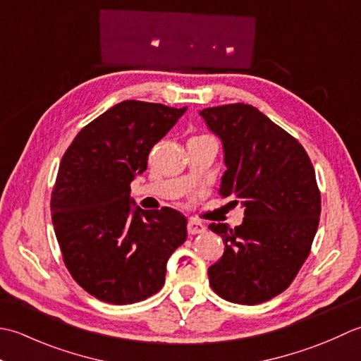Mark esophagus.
Segmentation results:
<instances>
[{
    "label": "esophagus",
    "mask_w": 361,
    "mask_h": 361,
    "mask_svg": "<svg viewBox=\"0 0 361 361\" xmlns=\"http://www.w3.org/2000/svg\"><path fill=\"white\" fill-rule=\"evenodd\" d=\"M187 227H188V233L190 235H196V233L205 232V226L201 221H197V219H195V218L190 219Z\"/></svg>",
    "instance_id": "1"
}]
</instances>
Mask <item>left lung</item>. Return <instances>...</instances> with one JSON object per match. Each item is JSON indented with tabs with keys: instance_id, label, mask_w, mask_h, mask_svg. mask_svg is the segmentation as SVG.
<instances>
[{
	"instance_id": "left-lung-1",
	"label": "left lung",
	"mask_w": 361,
	"mask_h": 361,
	"mask_svg": "<svg viewBox=\"0 0 361 361\" xmlns=\"http://www.w3.org/2000/svg\"><path fill=\"white\" fill-rule=\"evenodd\" d=\"M200 115L223 143L219 195L245 210L235 229L209 226L226 246L209 282L229 302L262 304L288 288L310 254L321 215L313 165L302 145L257 107L237 102Z\"/></svg>"
}]
</instances>
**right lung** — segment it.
Instances as JSON below:
<instances>
[{"label": "right lung", "instance_id": "add662e5", "mask_svg": "<svg viewBox=\"0 0 361 361\" xmlns=\"http://www.w3.org/2000/svg\"><path fill=\"white\" fill-rule=\"evenodd\" d=\"M185 110L123 101L80 129L63 154L51 195L56 238L73 279L99 300L126 305L156 294L187 238L182 213L143 210L130 197L152 146Z\"/></svg>", "mask_w": 361, "mask_h": 361}]
</instances>
